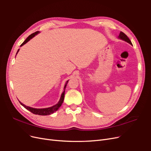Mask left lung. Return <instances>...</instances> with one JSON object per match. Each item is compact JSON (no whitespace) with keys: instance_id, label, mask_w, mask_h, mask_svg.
<instances>
[{"instance_id":"obj_1","label":"left lung","mask_w":151,"mask_h":151,"mask_svg":"<svg viewBox=\"0 0 151 151\" xmlns=\"http://www.w3.org/2000/svg\"><path fill=\"white\" fill-rule=\"evenodd\" d=\"M118 37H119V38L122 39V40H124V41H126V42H128V43H129L130 45H132L131 41H130V40L129 39V38L127 37V36H126L123 32H120L119 35Z\"/></svg>"}]
</instances>
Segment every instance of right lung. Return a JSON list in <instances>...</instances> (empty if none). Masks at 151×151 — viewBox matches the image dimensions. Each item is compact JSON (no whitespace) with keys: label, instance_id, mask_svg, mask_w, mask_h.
<instances>
[{"label":"right lung","instance_id":"right-lung-1","mask_svg":"<svg viewBox=\"0 0 151 151\" xmlns=\"http://www.w3.org/2000/svg\"><path fill=\"white\" fill-rule=\"evenodd\" d=\"M39 33V32H36L30 35L29 36H28V37L24 41L23 43L20 45V46H23V45L26 44L27 42L28 41H29L30 40H31L32 38H33L35 35H37L38 33ZM19 50H18L17 52H19ZM68 82V81H67V82H66L65 85L64 86V91L63 92L62 95H61V99H60V100L59 101L58 103L54 105L51 107H50V108H41V109H37V108H31V107H29V106H25V105H23V104H22L21 102L20 101V104L23 106L25 107L26 109H27L28 110H29L30 112L33 113V114H38V115H48V114H52L55 111H56V110H58V108L61 106L62 104L63 103V101H64V92H65V88L66 87V86H67V83Z\"/></svg>","mask_w":151,"mask_h":151}]
</instances>
